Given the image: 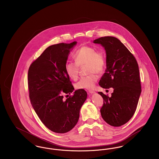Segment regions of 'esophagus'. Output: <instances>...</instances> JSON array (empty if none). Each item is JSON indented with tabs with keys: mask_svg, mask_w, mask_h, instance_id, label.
I'll return each mask as SVG.
<instances>
[{
	"mask_svg": "<svg viewBox=\"0 0 159 159\" xmlns=\"http://www.w3.org/2000/svg\"><path fill=\"white\" fill-rule=\"evenodd\" d=\"M89 92L92 94V93H95V92L94 91H91V90H90V91H89Z\"/></svg>",
	"mask_w": 159,
	"mask_h": 159,
	"instance_id": "obj_1",
	"label": "esophagus"
}]
</instances>
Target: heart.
Segmentation results:
<instances>
[{"label": "heart", "mask_w": 159, "mask_h": 159, "mask_svg": "<svg viewBox=\"0 0 159 159\" xmlns=\"http://www.w3.org/2000/svg\"><path fill=\"white\" fill-rule=\"evenodd\" d=\"M75 62L68 61L65 64V70L68 77L76 80L79 76V66L87 65L88 76L82 77L76 84L78 89H93L98 80L97 74H101L105 70L106 55L102 51H98L92 46H83L74 54Z\"/></svg>", "instance_id": "b5f03b06"}]
</instances>
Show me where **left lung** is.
I'll return each instance as SVG.
<instances>
[{
  "mask_svg": "<svg viewBox=\"0 0 159 159\" xmlns=\"http://www.w3.org/2000/svg\"><path fill=\"white\" fill-rule=\"evenodd\" d=\"M106 52V72L101 78V87L113 88L110 97L98 92L104 100L100 111L108 125L119 127L132 117L141 92L139 67L135 58L116 38L105 36L93 40Z\"/></svg>",
  "mask_w": 159,
  "mask_h": 159,
  "instance_id": "8db88e82",
  "label": "left lung"
}]
</instances>
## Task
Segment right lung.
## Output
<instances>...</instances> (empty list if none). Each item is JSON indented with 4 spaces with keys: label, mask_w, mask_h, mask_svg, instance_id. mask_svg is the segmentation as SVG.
<instances>
[{
    "label": "right lung",
    "mask_w": 159,
    "mask_h": 159,
    "mask_svg": "<svg viewBox=\"0 0 159 159\" xmlns=\"http://www.w3.org/2000/svg\"><path fill=\"white\" fill-rule=\"evenodd\" d=\"M77 42L50 46L34 61L28 71L31 104L40 120L52 132L64 134L73 128L87 98L84 89L64 98L75 88L65 70L70 50Z\"/></svg>",
    "instance_id": "right-lung-1"
}]
</instances>
